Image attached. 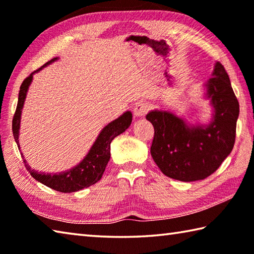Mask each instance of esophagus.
<instances>
[{
    "label": "esophagus",
    "instance_id": "1",
    "mask_svg": "<svg viewBox=\"0 0 254 254\" xmlns=\"http://www.w3.org/2000/svg\"><path fill=\"white\" fill-rule=\"evenodd\" d=\"M148 105L147 104H144V102H139V104H137L134 107V116L136 118L138 117H143L145 116V114L148 111Z\"/></svg>",
    "mask_w": 254,
    "mask_h": 254
}]
</instances>
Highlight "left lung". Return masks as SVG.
Masks as SVG:
<instances>
[{"mask_svg": "<svg viewBox=\"0 0 254 254\" xmlns=\"http://www.w3.org/2000/svg\"><path fill=\"white\" fill-rule=\"evenodd\" d=\"M204 87L213 113L208 124H189L170 110H152L146 119L155 135L150 154L163 174L194 182L213 174L232 152L240 108L228 73L216 62Z\"/></svg>", "mask_w": 254, "mask_h": 254, "instance_id": "1", "label": "left lung"}]
</instances>
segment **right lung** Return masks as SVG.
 <instances>
[{
  "instance_id": "obj_1",
  "label": "right lung",
  "mask_w": 254,
  "mask_h": 254,
  "mask_svg": "<svg viewBox=\"0 0 254 254\" xmlns=\"http://www.w3.org/2000/svg\"><path fill=\"white\" fill-rule=\"evenodd\" d=\"M58 59H59V58H53L52 60L48 61L43 66H41V68L38 70H35L28 78L24 79V81L21 84L19 100H17L16 110L12 122L13 136H14L15 143L17 144V147L19 148L21 114L24 106L26 93H28L31 82H32L33 74L39 72V71L42 70L44 66L52 64V62L57 61ZM131 119L132 114L130 111H126V113H124L120 117L113 120V122L102 128L100 134L98 135L97 139L95 140V143L91 146V148L89 149L86 157H84L77 166L70 168L68 171L56 173V174L37 172L32 170V168L29 166V164L26 163L25 159H23L25 168L29 171L31 176H32L34 180H37L40 183L48 186V188L58 190V192L72 193L82 189L89 188L90 185L96 184L102 177L105 168L110 159L111 141H113L115 137L123 134V132L130 126ZM22 157H23V154H22Z\"/></svg>"
}]
</instances>
